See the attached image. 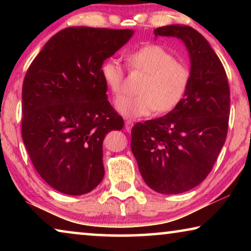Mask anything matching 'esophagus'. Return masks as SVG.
<instances>
[{"mask_svg":"<svg viewBox=\"0 0 251 251\" xmlns=\"http://www.w3.org/2000/svg\"><path fill=\"white\" fill-rule=\"evenodd\" d=\"M131 127H133V122H131L130 120H126L125 121V129L127 133H130Z\"/></svg>","mask_w":251,"mask_h":251,"instance_id":"obj_1","label":"esophagus"}]
</instances>
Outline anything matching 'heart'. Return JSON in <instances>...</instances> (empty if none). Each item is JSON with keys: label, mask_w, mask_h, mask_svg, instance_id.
<instances>
[{"label": "heart", "mask_w": 251, "mask_h": 251, "mask_svg": "<svg viewBox=\"0 0 251 251\" xmlns=\"http://www.w3.org/2000/svg\"><path fill=\"white\" fill-rule=\"evenodd\" d=\"M133 70L147 73L139 87L138 96L117 100L115 108L126 118L150 116L156 110L169 112L180 103L188 87L190 71L184 63L163 46L150 44L126 55ZM100 74L105 84L116 97L124 91V67L116 57H109L101 64Z\"/></svg>", "instance_id": "heart-1"}]
</instances>
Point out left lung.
Wrapping results in <instances>:
<instances>
[{
  "mask_svg": "<svg viewBox=\"0 0 251 251\" xmlns=\"http://www.w3.org/2000/svg\"><path fill=\"white\" fill-rule=\"evenodd\" d=\"M154 34L184 43L190 59V80L175 108L133 127L130 147L143 179L152 190L180 194L205 179L222 151L230 93L222 62L196 29L172 24L156 28Z\"/></svg>",
  "mask_w": 251,
  "mask_h": 251,
  "instance_id": "obj_1",
  "label": "left lung"
}]
</instances>
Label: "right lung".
<instances>
[{
  "label": "right lung",
  "instance_id": "add662e5",
  "mask_svg": "<svg viewBox=\"0 0 251 251\" xmlns=\"http://www.w3.org/2000/svg\"><path fill=\"white\" fill-rule=\"evenodd\" d=\"M133 29L67 27L34 58L22 88V137L36 172L59 193L92 192L104 177L103 141L123 128L100 74Z\"/></svg>",
  "mask_w": 251,
  "mask_h": 251
}]
</instances>
